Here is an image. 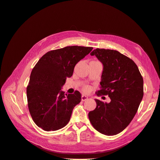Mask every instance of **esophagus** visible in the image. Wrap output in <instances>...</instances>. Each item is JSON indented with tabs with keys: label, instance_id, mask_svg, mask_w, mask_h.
I'll use <instances>...</instances> for the list:
<instances>
[{
	"label": "esophagus",
	"instance_id": "esophagus-1",
	"mask_svg": "<svg viewBox=\"0 0 160 160\" xmlns=\"http://www.w3.org/2000/svg\"><path fill=\"white\" fill-rule=\"evenodd\" d=\"M81 99L82 101H85L88 99V97L87 96H85V95H82L81 97Z\"/></svg>",
	"mask_w": 160,
	"mask_h": 160
}]
</instances>
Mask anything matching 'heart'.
Listing matches in <instances>:
<instances>
[{"instance_id": "b5f03b06", "label": "heart", "mask_w": 160, "mask_h": 160, "mask_svg": "<svg viewBox=\"0 0 160 160\" xmlns=\"http://www.w3.org/2000/svg\"><path fill=\"white\" fill-rule=\"evenodd\" d=\"M83 91H84L85 92H89V91H90V88H89L88 87H84L83 88Z\"/></svg>"}]
</instances>
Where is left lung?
<instances>
[{"label": "left lung", "instance_id": "1", "mask_svg": "<svg viewBox=\"0 0 160 160\" xmlns=\"http://www.w3.org/2000/svg\"><path fill=\"white\" fill-rule=\"evenodd\" d=\"M103 64L100 91L111 101L96 99L97 107L88 113L91 124L105 135L124 130L136 114L143 97V79L134 61L115 50L96 48L91 52Z\"/></svg>", "mask_w": 160, "mask_h": 160}]
</instances>
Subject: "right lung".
<instances>
[{"label":"right lung","mask_w":160,"mask_h":160,"mask_svg":"<svg viewBox=\"0 0 160 160\" xmlns=\"http://www.w3.org/2000/svg\"><path fill=\"white\" fill-rule=\"evenodd\" d=\"M92 47L71 46L44 54L32 69L27 87L30 115L35 124L46 131H55L67 125L73 108L81 101V94L61 91L67 78L73 75L78 62Z\"/></svg>","instance_id":"1"}]
</instances>
